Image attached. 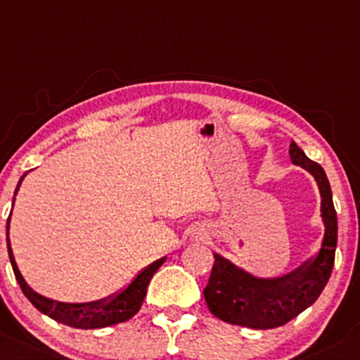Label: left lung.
Instances as JSON below:
<instances>
[{
  "mask_svg": "<svg viewBox=\"0 0 360 360\" xmlns=\"http://www.w3.org/2000/svg\"><path fill=\"white\" fill-rule=\"evenodd\" d=\"M290 158L316 179L321 193V217L324 238L319 252L300 267L278 278H257L228 259L214 253L209 285L203 290L207 307L215 317L236 326L252 330H272L286 324L319 298L330 279L335 264L338 221L326 172L312 162L295 141Z\"/></svg>",
  "mask_w": 360,
  "mask_h": 360,
  "instance_id": "obj_1",
  "label": "left lung"
}]
</instances>
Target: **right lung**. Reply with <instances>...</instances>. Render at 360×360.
<instances>
[{"label": "right lung", "instance_id": "right-lung-1", "mask_svg": "<svg viewBox=\"0 0 360 360\" xmlns=\"http://www.w3.org/2000/svg\"><path fill=\"white\" fill-rule=\"evenodd\" d=\"M25 174L20 177L17 184V195L18 188H20L22 181H24ZM15 202V196H13ZM11 217V214H10ZM10 217L6 222V247H8V257L11 267H13L15 278H17L18 285H20L22 291H24L25 297L29 298L30 304L34 305L37 310H41L43 314H46L51 319L58 321V323L67 324V326L79 328V330H94V328H107L113 326V324L126 323L129 321L139 309H141L143 300L146 297V288H148L150 279L153 278V274L157 272L158 267L165 262L167 257H162V259L151 262L148 267H145L134 279L119 293L112 295V297L101 298L96 302H86V304H67V302H58L51 300V298L43 297V295L36 293L30 286L25 283V279L22 278L20 271H18L17 262H15L13 252L10 247V238H8V229H10Z\"/></svg>", "mask_w": 360, "mask_h": 360}]
</instances>
